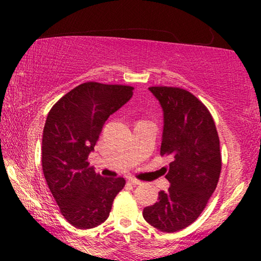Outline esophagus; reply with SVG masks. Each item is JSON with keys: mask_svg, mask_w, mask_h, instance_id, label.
<instances>
[{"mask_svg": "<svg viewBox=\"0 0 261 261\" xmlns=\"http://www.w3.org/2000/svg\"><path fill=\"white\" fill-rule=\"evenodd\" d=\"M128 181H129V183H132V184H134V185H140V184H142L141 180H139V179H137V178H134V177H129V178H128Z\"/></svg>", "mask_w": 261, "mask_h": 261, "instance_id": "34e87169", "label": "esophagus"}]
</instances>
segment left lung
<instances>
[{"label":"left lung","mask_w":261,"mask_h":261,"mask_svg":"<svg viewBox=\"0 0 261 261\" xmlns=\"http://www.w3.org/2000/svg\"><path fill=\"white\" fill-rule=\"evenodd\" d=\"M164 112L160 155L171 163L167 191L146 206L144 219L164 233L184 229L204 210L219 181L222 159L220 139L208 108L184 89L151 87Z\"/></svg>","instance_id":"1"}]
</instances>
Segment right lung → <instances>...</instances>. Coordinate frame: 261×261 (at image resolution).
I'll return each instance as SVG.
<instances>
[{
  "mask_svg": "<svg viewBox=\"0 0 261 261\" xmlns=\"http://www.w3.org/2000/svg\"><path fill=\"white\" fill-rule=\"evenodd\" d=\"M133 87L87 82L64 95L49 110L42 134V171L67 222L80 229L108 219L122 190V177L105 178L89 166L107 119L133 96Z\"/></svg>",
  "mask_w": 261,
  "mask_h": 261,
  "instance_id": "1",
  "label": "right lung"
}]
</instances>
